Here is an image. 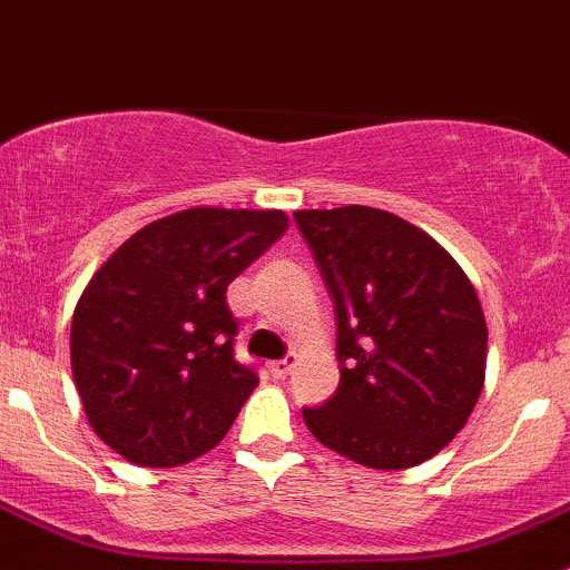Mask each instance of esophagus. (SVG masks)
I'll list each match as a JSON object with an SVG mask.
<instances>
[{
	"label": "esophagus",
	"mask_w": 570,
	"mask_h": 570,
	"mask_svg": "<svg viewBox=\"0 0 570 570\" xmlns=\"http://www.w3.org/2000/svg\"><path fill=\"white\" fill-rule=\"evenodd\" d=\"M295 366H297V355H286L284 361H273V364H269V375L278 377V381H281V377L289 375Z\"/></svg>",
	"instance_id": "34e87169"
}]
</instances>
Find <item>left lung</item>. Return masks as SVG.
Segmentation results:
<instances>
[{
	"mask_svg": "<svg viewBox=\"0 0 570 570\" xmlns=\"http://www.w3.org/2000/svg\"><path fill=\"white\" fill-rule=\"evenodd\" d=\"M295 223L336 303L338 389L303 419L327 450L396 471L439 455L469 422L488 325L461 264L372 206L301 209Z\"/></svg>",
	"mask_w": 570,
	"mask_h": 570,
	"instance_id": "8db88e82",
	"label": "left lung"
}]
</instances>
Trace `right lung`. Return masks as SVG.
Listing matches in <instances>:
<instances>
[{"mask_svg": "<svg viewBox=\"0 0 570 570\" xmlns=\"http://www.w3.org/2000/svg\"><path fill=\"white\" fill-rule=\"evenodd\" d=\"M289 220L193 206L131 234L85 286L71 372L90 428L129 463L174 469L215 450L258 386L234 361L226 289Z\"/></svg>", "mask_w": 570, "mask_h": 570, "instance_id": "obj_1", "label": "right lung"}]
</instances>
